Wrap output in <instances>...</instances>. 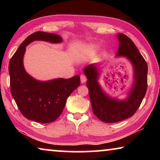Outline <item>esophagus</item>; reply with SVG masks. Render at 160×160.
Returning <instances> with one entry per match:
<instances>
[{
	"mask_svg": "<svg viewBox=\"0 0 160 160\" xmlns=\"http://www.w3.org/2000/svg\"><path fill=\"white\" fill-rule=\"evenodd\" d=\"M87 80V78L85 75H80V81L82 83H84L85 82H86Z\"/></svg>",
	"mask_w": 160,
	"mask_h": 160,
	"instance_id": "obj_1",
	"label": "esophagus"
}]
</instances>
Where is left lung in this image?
<instances>
[{
	"label": "left lung",
	"mask_w": 160,
	"mask_h": 160,
	"mask_svg": "<svg viewBox=\"0 0 160 160\" xmlns=\"http://www.w3.org/2000/svg\"><path fill=\"white\" fill-rule=\"evenodd\" d=\"M117 37L119 47L116 56L128 58L133 66V84L126 99L112 98L102 90L98 82L99 70L95 64L88 65L84 68L88 80L86 84L93 113L104 123H115L131 117L139 108L147 91V63L129 37L122 33H119Z\"/></svg>",
	"instance_id": "8db88e82"
}]
</instances>
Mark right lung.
Instances as JSON below:
<instances>
[{
  "label": "right lung",
  "mask_w": 160,
  "mask_h": 160,
  "mask_svg": "<svg viewBox=\"0 0 160 160\" xmlns=\"http://www.w3.org/2000/svg\"><path fill=\"white\" fill-rule=\"evenodd\" d=\"M39 40L61 43L63 39L58 34L36 32L22 43L10 61L9 74L11 94L26 118L35 122L47 123L58 118L66 105L67 98L80 84L79 75L69 79L57 78L39 81L25 71L23 57L26 47Z\"/></svg>",
  "instance_id": "add662e5"
}]
</instances>
